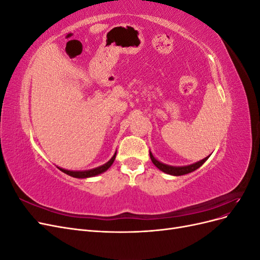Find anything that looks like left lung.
I'll return each mask as SVG.
<instances>
[{"mask_svg":"<svg viewBox=\"0 0 260 260\" xmlns=\"http://www.w3.org/2000/svg\"><path fill=\"white\" fill-rule=\"evenodd\" d=\"M209 156L205 157V158L198 161V162L187 165V166H178L177 167V166H170V165H167V164H164V162L159 161L158 159L155 158V156L153 155V153L149 151V157H151V159H152V161H153L155 166L158 168L159 170H161L162 172H165V174H168V175H171V176H183V175H186V174H190V172H192L196 169H199L202 166V165L209 158Z\"/></svg>","mask_w":260,"mask_h":260,"instance_id":"obj_1","label":"left lung"}]
</instances>
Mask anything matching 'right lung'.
Masks as SVG:
<instances>
[{
  "label": "right lung",
  "mask_w": 260,
  "mask_h": 260,
  "mask_svg": "<svg viewBox=\"0 0 260 260\" xmlns=\"http://www.w3.org/2000/svg\"><path fill=\"white\" fill-rule=\"evenodd\" d=\"M116 154H114V156L112 157L111 159H109L106 164L102 165V166L100 167H96V168H93V169H89V170H80V171H74V170H67V169H64V168H60V167H57L60 171L64 172V174L70 176V177H74V178H78V179H86V178H91V177H95V176H99L101 174H103V172H105L109 167L112 166L115 158H116Z\"/></svg>",
  "instance_id": "right-lung-1"
}]
</instances>
